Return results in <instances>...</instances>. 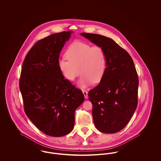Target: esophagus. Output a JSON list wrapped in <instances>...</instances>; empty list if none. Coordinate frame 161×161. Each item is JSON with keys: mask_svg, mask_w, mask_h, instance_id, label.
<instances>
[{"mask_svg": "<svg viewBox=\"0 0 161 161\" xmlns=\"http://www.w3.org/2000/svg\"><path fill=\"white\" fill-rule=\"evenodd\" d=\"M83 93L84 94V98H87V97H88V93H87V92L85 90H83Z\"/></svg>", "mask_w": 161, "mask_h": 161, "instance_id": "34e87169", "label": "esophagus"}]
</instances>
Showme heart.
<instances>
[{
  "label": "heart",
  "mask_w": 161,
  "mask_h": 161,
  "mask_svg": "<svg viewBox=\"0 0 161 161\" xmlns=\"http://www.w3.org/2000/svg\"><path fill=\"white\" fill-rule=\"evenodd\" d=\"M65 57L61 58L58 66L64 77L70 81L82 74L77 85L84 89L93 83H99L106 69V55L99 46H92L86 42L74 41L68 47ZM80 72H79V71Z\"/></svg>",
  "instance_id": "heart-1"
}]
</instances>
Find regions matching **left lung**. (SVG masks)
<instances>
[{"instance_id":"8db88e82","label":"left lung","mask_w":161,"mask_h":161,"mask_svg":"<svg viewBox=\"0 0 161 161\" xmlns=\"http://www.w3.org/2000/svg\"><path fill=\"white\" fill-rule=\"evenodd\" d=\"M106 55V69L100 84L91 90L92 116L96 128L104 133H115L124 129L138 104V74L129 53L114 40L97 34H80Z\"/></svg>"}]
</instances>
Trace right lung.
I'll return each mask as SVG.
<instances>
[{
	"instance_id": "1",
	"label": "right lung",
	"mask_w": 161,
	"mask_h": 161,
	"mask_svg": "<svg viewBox=\"0 0 161 161\" xmlns=\"http://www.w3.org/2000/svg\"><path fill=\"white\" fill-rule=\"evenodd\" d=\"M73 32L63 31L38 41L23 61L19 87L26 115L47 135L60 137L74 127L75 112L84 101L81 90L64 78L60 54Z\"/></svg>"
}]
</instances>
